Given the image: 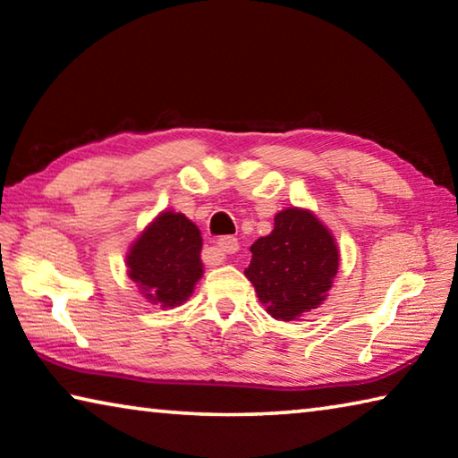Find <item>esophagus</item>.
Returning a JSON list of instances; mask_svg holds the SVG:
<instances>
[{
  "label": "esophagus",
  "mask_w": 458,
  "mask_h": 458,
  "mask_svg": "<svg viewBox=\"0 0 458 458\" xmlns=\"http://www.w3.org/2000/svg\"><path fill=\"white\" fill-rule=\"evenodd\" d=\"M217 249H220L224 257L234 255V252L238 250V241L234 236H222L220 241H217Z\"/></svg>",
  "instance_id": "1"
}]
</instances>
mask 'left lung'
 I'll list each match as a JSON object with an SVG mask.
<instances>
[{
	"label": "left lung",
	"mask_w": 458,
	"mask_h": 458,
	"mask_svg": "<svg viewBox=\"0 0 458 458\" xmlns=\"http://www.w3.org/2000/svg\"><path fill=\"white\" fill-rule=\"evenodd\" d=\"M244 275L275 320L292 322L320 308L338 273V244L311 209L285 208L275 228L250 246Z\"/></svg>",
	"instance_id": "8db88e82"
}]
</instances>
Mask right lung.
<instances>
[{
  "label": "right lung",
  "mask_w": 458,
  "mask_h": 458,
  "mask_svg": "<svg viewBox=\"0 0 458 458\" xmlns=\"http://www.w3.org/2000/svg\"><path fill=\"white\" fill-rule=\"evenodd\" d=\"M201 232L181 212L163 209L126 252L128 277L152 306L177 308L203 275Z\"/></svg>",
  "instance_id": "right-lung-1"
}]
</instances>
